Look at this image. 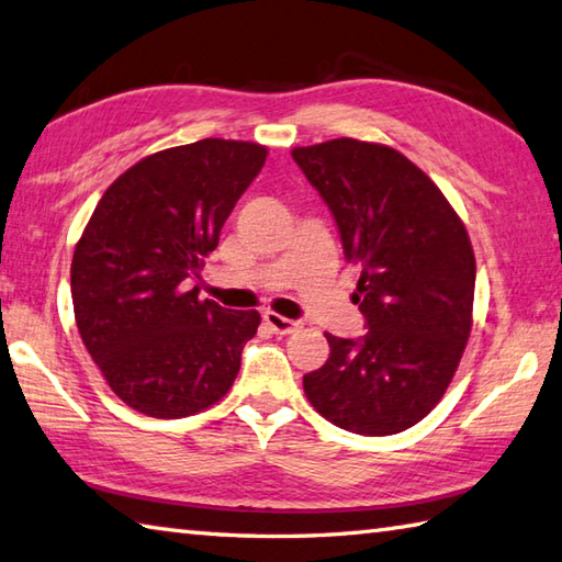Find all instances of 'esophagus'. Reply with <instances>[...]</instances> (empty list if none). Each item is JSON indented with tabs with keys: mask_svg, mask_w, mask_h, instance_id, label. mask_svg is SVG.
I'll return each instance as SVG.
<instances>
[{
	"mask_svg": "<svg viewBox=\"0 0 562 562\" xmlns=\"http://www.w3.org/2000/svg\"><path fill=\"white\" fill-rule=\"evenodd\" d=\"M262 319H265V324H268L274 334H292L300 326V322L288 319V316H282L278 312H265Z\"/></svg>",
	"mask_w": 562,
	"mask_h": 562,
	"instance_id": "obj_1",
	"label": "esophagus"
}]
</instances>
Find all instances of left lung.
Returning a JSON list of instances; mask_svg holds the SVG:
<instances>
[{
    "label": "left lung",
    "instance_id": "left-lung-1",
    "mask_svg": "<svg viewBox=\"0 0 562 562\" xmlns=\"http://www.w3.org/2000/svg\"><path fill=\"white\" fill-rule=\"evenodd\" d=\"M359 262L356 339L326 334L329 359L304 375L314 411L341 430L403 432L440 403L472 331L476 262L450 201L401 151L351 137L292 149Z\"/></svg>",
    "mask_w": 562,
    "mask_h": 562
}]
</instances>
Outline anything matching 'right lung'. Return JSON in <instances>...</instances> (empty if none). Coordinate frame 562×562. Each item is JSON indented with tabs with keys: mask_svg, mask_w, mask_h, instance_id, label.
Wrapping results in <instances>:
<instances>
[{
	"mask_svg": "<svg viewBox=\"0 0 562 562\" xmlns=\"http://www.w3.org/2000/svg\"><path fill=\"white\" fill-rule=\"evenodd\" d=\"M265 157L236 139L157 151L112 181L78 240L70 294L80 339L137 413L196 415L236 381L260 314L201 302L189 280Z\"/></svg>",
	"mask_w": 562,
	"mask_h": 562,
	"instance_id": "right-lung-1",
	"label": "right lung"
}]
</instances>
